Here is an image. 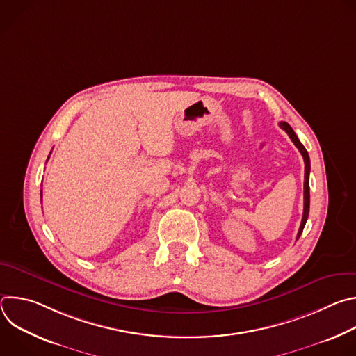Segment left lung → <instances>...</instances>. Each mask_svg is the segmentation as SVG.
<instances>
[{
	"label": "left lung",
	"mask_w": 356,
	"mask_h": 356,
	"mask_svg": "<svg viewBox=\"0 0 356 356\" xmlns=\"http://www.w3.org/2000/svg\"><path fill=\"white\" fill-rule=\"evenodd\" d=\"M279 127L287 132V135L290 136V139L293 140V143L296 145V147L300 150V154L302 155V159H304V211H302V218H301V224H300V228H298V234H297V239L300 238L302 229H304V225H306L307 222V218H309V211H310V184H309V177H310V158H309V154L306 147L302 146V143L298 140L297 135L294 134V131L291 129V127L287 124V122H280Z\"/></svg>",
	"instance_id": "8db88e82"
}]
</instances>
